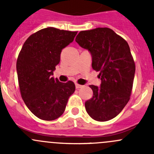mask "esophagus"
Listing matches in <instances>:
<instances>
[{"label":"esophagus","instance_id":"1","mask_svg":"<svg viewBox=\"0 0 154 154\" xmlns=\"http://www.w3.org/2000/svg\"><path fill=\"white\" fill-rule=\"evenodd\" d=\"M75 86H76V88H81V87H83V86L78 84V83H75Z\"/></svg>","mask_w":154,"mask_h":154}]
</instances>
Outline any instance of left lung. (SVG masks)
<instances>
[{
	"instance_id": "8db88e82",
	"label": "left lung",
	"mask_w": 154,
	"mask_h": 154,
	"mask_svg": "<svg viewBox=\"0 0 154 154\" xmlns=\"http://www.w3.org/2000/svg\"><path fill=\"white\" fill-rule=\"evenodd\" d=\"M75 41L91 53L101 80L100 87L89 86L93 96L85 103L87 113L98 122L111 120L128 103L133 88L136 66L128 43L108 27L80 31Z\"/></svg>"
}]
</instances>
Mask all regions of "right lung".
Listing matches in <instances>:
<instances>
[{"label": "right lung", "mask_w": 154, "mask_h": 154, "mask_svg": "<svg viewBox=\"0 0 154 154\" xmlns=\"http://www.w3.org/2000/svg\"><path fill=\"white\" fill-rule=\"evenodd\" d=\"M77 33L54 27L42 29L29 36L18 54L16 70L21 97L42 120L60 117L75 91L72 81L61 83L51 75L60 63L62 50L74 41Z\"/></svg>", "instance_id": "add662e5"}]
</instances>
